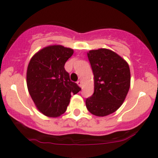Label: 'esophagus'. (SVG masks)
Returning <instances> with one entry per match:
<instances>
[{"label": "esophagus", "instance_id": "34e87169", "mask_svg": "<svg viewBox=\"0 0 158 158\" xmlns=\"http://www.w3.org/2000/svg\"><path fill=\"white\" fill-rule=\"evenodd\" d=\"M77 83L78 85H79L81 88V86H82V81H78L77 82Z\"/></svg>", "mask_w": 158, "mask_h": 158}]
</instances>
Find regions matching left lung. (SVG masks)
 <instances>
[{
    "label": "left lung",
    "mask_w": 158,
    "mask_h": 158,
    "mask_svg": "<svg viewBox=\"0 0 158 158\" xmlns=\"http://www.w3.org/2000/svg\"><path fill=\"white\" fill-rule=\"evenodd\" d=\"M94 75V93L86 100L90 113L103 117L112 114L124 102L131 86V71L126 60L109 49L87 53Z\"/></svg>",
    "instance_id": "8db88e82"
}]
</instances>
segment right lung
Listing matches in <instances>:
<instances>
[{
	"mask_svg": "<svg viewBox=\"0 0 158 158\" xmlns=\"http://www.w3.org/2000/svg\"><path fill=\"white\" fill-rule=\"evenodd\" d=\"M73 50L50 45L36 52L27 69V86L36 108L46 116L56 118L67 109L71 95L81 90L69 79L64 65Z\"/></svg>",
	"mask_w": 158,
	"mask_h": 158,
	"instance_id": "1",
	"label": "right lung"
}]
</instances>
